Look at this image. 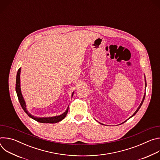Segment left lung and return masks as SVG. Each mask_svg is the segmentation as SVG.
Here are the masks:
<instances>
[{"mask_svg":"<svg viewBox=\"0 0 160 160\" xmlns=\"http://www.w3.org/2000/svg\"><path fill=\"white\" fill-rule=\"evenodd\" d=\"M145 96H146V94H145V95H144V98H143V99H142V102H141V104H140V106H139V108H138V109H137V110H136V111H135V112H134V113H133V115H132V117H133V116H134V115H135V114H136V113H137V112H138V111H139V109H140V108H141V106H142V103H143V102H144V99H145ZM131 117H130V118H131ZM125 122H126V121H125ZM123 123H124V122H123ZM102 125H103V124H102Z\"/></svg>","mask_w":160,"mask_h":160,"instance_id":"8db88e82","label":"left lung"}]
</instances>
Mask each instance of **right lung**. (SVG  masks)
<instances>
[{
  "mask_svg": "<svg viewBox=\"0 0 160 160\" xmlns=\"http://www.w3.org/2000/svg\"><path fill=\"white\" fill-rule=\"evenodd\" d=\"M20 71H21V68H19V69L18 71V73H17L16 82V94H17V96H18L19 102L22 109H23L24 111L27 114L28 117L32 118V119L38 122L44 123H58V122L61 121L62 120H63L66 117V114L68 113V108H67L66 111L63 114H62V115H61L59 116H58V117H49V118H38V117H33L32 115H30V114L28 112V111L27 110V108H26L25 102L23 99V98H22V96L21 92V88H20Z\"/></svg>",
  "mask_w": 160,
  "mask_h": 160,
  "instance_id": "obj_1",
  "label": "right lung"
}]
</instances>
